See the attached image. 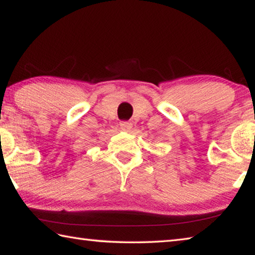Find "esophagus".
Returning <instances> with one entry per match:
<instances>
[{"label":"esophagus","instance_id":"obj_1","mask_svg":"<svg viewBox=\"0 0 255 255\" xmlns=\"http://www.w3.org/2000/svg\"><path fill=\"white\" fill-rule=\"evenodd\" d=\"M120 128L125 131H129L132 128V124L130 122H122L120 123Z\"/></svg>","mask_w":255,"mask_h":255}]
</instances>
